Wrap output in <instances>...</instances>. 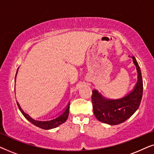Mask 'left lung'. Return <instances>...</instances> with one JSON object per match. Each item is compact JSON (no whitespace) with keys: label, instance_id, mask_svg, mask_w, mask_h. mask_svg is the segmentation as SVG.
Wrapping results in <instances>:
<instances>
[{"label":"left lung","instance_id":"8db88e82","mask_svg":"<svg viewBox=\"0 0 154 154\" xmlns=\"http://www.w3.org/2000/svg\"><path fill=\"white\" fill-rule=\"evenodd\" d=\"M137 71V82L131 92L124 97L111 100L105 98L97 90H92V103L94 114L102 123L118 125L128 120L140 106L143 93L142 73L134 56L131 57Z\"/></svg>","mask_w":154,"mask_h":154}]
</instances>
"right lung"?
<instances>
[{
    "label": "right lung",
    "mask_w": 154,
    "mask_h": 154,
    "mask_svg": "<svg viewBox=\"0 0 154 154\" xmlns=\"http://www.w3.org/2000/svg\"><path fill=\"white\" fill-rule=\"evenodd\" d=\"M17 71L16 75H17ZM15 79H16V77H15ZM17 104L19 109H20V110L21 112H22L23 116H24L26 118V119L28 120L29 122H31V123L33 124V125L35 126H37V127L42 128V129L50 130V129H52V128H55L57 127H58V126L60 125L61 124L64 123V122L66 121L67 119H68V116H69V104H70L69 103V104L66 106V109H65V110L64 111V112H63L62 114L57 117L56 119H52V120H50V121H38V120H34L33 119H32V118H31L29 114L24 113V111L22 110L17 102Z\"/></svg>",
    "instance_id": "add662e5"
}]
</instances>
